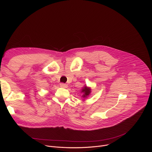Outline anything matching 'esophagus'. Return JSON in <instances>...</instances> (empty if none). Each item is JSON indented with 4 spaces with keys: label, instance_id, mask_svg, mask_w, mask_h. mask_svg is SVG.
<instances>
[{
    "label": "esophagus",
    "instance_id": "1",
    "mask_svg": "<svg viewBox=\"0 0 152 152\" xmlns=\"http://www.w3.org/2000/svg\"><path fill=\"white\" fill-rule=\"evenodd\" d=\"M60 86L62 88H67V85L66 84V83H60Z\"/></svg>",
    "mask_w": 152,
    "mask_h": 152
}]
</instances>
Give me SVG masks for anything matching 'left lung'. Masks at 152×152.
Masks as SVG:
<instances>
[{"mask_svg":"<svg viewBox=\"0 0 152 152\" xmlns=\"http://www.w3.org/2000/svg\"><path fill=\"white\" fill-rule=\"evenodd\" d=\"M82 93H84V94L83 95V97H87V96L90 94L91 90H90L89 88L86 87V86H85V87L82 89Z\"/></svg>","mask_w":152,"mask_h":152,"instance_id":"obj_1","label":"left lung"}]
</instances>
